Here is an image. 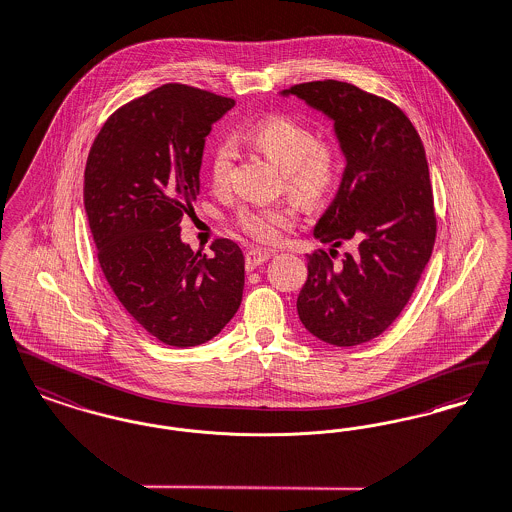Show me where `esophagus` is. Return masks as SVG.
<instances>
[{
    "label": "esophagus",
    "mask_w": 512,
    "mask_h": 512,
    "mask_svg": "<svg viewBox=\"0 0 512 512\" xmlns=\"http://www.w3.org/2000/svg\"><path fill=\"white\" fill-rule=\"evenodd\" d=\"M269 258H271V252H266V250H248L246 252V269L252 271V269L262 266L264 262H268Z\"/></svg>",
    "instance_id": "esophagus-1"
}]
</instances>
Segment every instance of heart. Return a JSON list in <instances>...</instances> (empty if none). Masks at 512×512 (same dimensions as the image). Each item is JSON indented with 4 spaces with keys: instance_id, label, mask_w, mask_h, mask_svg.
Returning a JSON list of instances; mask_svg holds the SVG:
<instances>
[{
    "instance_id": "b5f03b06",
    "label": "heart",
    "mask_w": 512,
    "mask_h": 512,
    "mask_svg": "<svg viewBox=\"0 0 512 512\" xmlns=\"http://www.w3.org/2000/svg\"><path fill=\"white\" fill-rule=\"evenodd\" d=\"M248 140L283 171L285 189L298 202L312 206L322 202L337 183L341 162L337 150L289 117H269L258 123ZM235 150L219 144L210 160V181L214 189L229 187ZM296 210L289 204L244 206L237 214V227L260 244L279 241L281 231L293 227Z\"/></svg>"
}]
</instances>
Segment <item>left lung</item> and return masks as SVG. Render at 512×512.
Listing matches in <instances>:
<instances>
[{
    "instance_id": "1",
    "label": "left lung",
    "mask_w": 512,
    "mask_h": 512,
    "mask_svg": "<svg viewBox=\"0 0 512 512\" xmlns=\"http://www.w3.org/2000/svg\"><path fill=\"white\" fill-rule=\"evenodd\" d=\"M281 96L331 119L345 156L341 185L314 239L331 244V254L341 242L359 248L341 265L325 250L308 256L298 318L323 343L354 347L397 320L430 262L435 214L424 144L395 104L349 82H304Z\"/></svg>"
}]
</instances>
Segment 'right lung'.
<instances>
[{
  "instance_id": "obj_1",
  "label": "right lung",
  "mask_w": 512,
  "mask_h": 512,
  "mask_svg": "<svg viewBox=\"0 0 512 512\" xmlns=\"http://www.w3.org/2000/svg\"><path fill=\"white\" fill-rule=\"evenodd\" d=\"M233 106L163 84L117 109L86 160L84 210L109 287L150 335L179 349L214 339L243 300L239 244L217 239L206 256L181 241L206 136Z\"/></svg>"
}]
</instances>
